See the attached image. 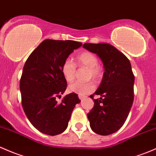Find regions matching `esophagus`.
<instances>
[{"mask_svg": "<svg viewBox=\"0 0 156 156\" xmlns=\"http://www.w3.org/2000/svg\"><path fill=\"white\" fill-rule=\"evenodd\" d=\"M78 98H79V99L81 100H82L83 98H85V96H81V95H78Z\"/></svg>", "mask_w": 156, "mask_h": 156, "instance_id": "esophagus-1", "label": "esophagus"}]
</instances>
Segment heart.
I'll list each match as a JSON object with an SVG mask.
<instances>
[{"instance_id":"1","label":"heart","mask_w":156,"mask_h":156,"mask_svg":"<svg viewBox=\"0 0 156 156\" xmlns=\"http://www.w3.org/2000/svg\"><path fill=\"white\" fill-rule=\"evenodd\" d=\"M99 60L96 55L90 51H84L78 57V65L89 68L87 78L98 79L101 76V68L98 65ZM77 67L75 63L70 58H66L63 61L61 72L63 78L67 82H72L75 78ZM95 86L93 82L81 83L76 81L69 86V90L79 95L89 94L94 90Z\"/></svg>"}]
</instances>
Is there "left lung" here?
<instances>
[{"label":"left lung","instance_id":"8db88e82","mask_svg":"<svg viewBox=\"0 0 156 156\" xmlns=\"http://www.w3.org/2000/svg\"><path fill=\"white\" fill-rule=\"evenodd\" d=\"M83 47L96 54L104 65L101 82L90 96L94 106L87 118L95 133L108 135L119 130L129 116L134 101V74L129 59L113 45L85 43ZM95 94L101 98L94 100Z\"/></svg>","mask_w":156,"mask_h":156}]
</instances>
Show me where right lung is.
Masks as SVG:
<instances>
[{
  "label": "right lung",
  "mask_w": 156,
  "mask_h": 156,
  "mask_svg": "<svg viewBox=\"0 0 156 156\" xmlns=\"http://www.w3.org/2000/svg\"><path fill=\"white\" fill-rule=\"evenodd\" d=\"M82 45L73 40L45 39L27 58L20 80L22 105L27 119L37 130L48 135L61 134L66 129L75 105L76 93L61 97L66 90L61 67L75 49Z\"/></svg>",
  "instance_id": "1"
}]
</instances>
